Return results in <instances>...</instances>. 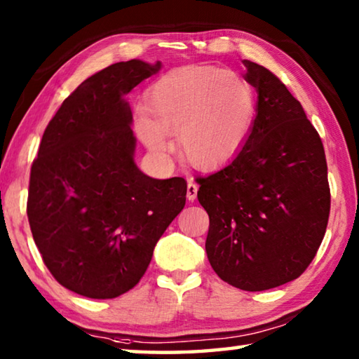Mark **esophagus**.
<instances>
[{
  "label": "esophagus",
  "instance_id": "obj_1",
  "mask_svg": "<svg viewBox=\"0 0 359 359\" xmlns=\"http://www.w3.org/2000/svg\"><path fill=\"white\" fill-rule=\"evenodd\" d=\"M196 194H198L196 182L190 180L187 184V199H188V201H194V199H196Z\"/></svg>",
  "mask_w": 359,
  "mask_h": 359
}]
</instances>
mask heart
I'll return each mask as SVG.
<instances>
[{
    "label": "heart",
    "mask_w": 359,
    "mask_h": 359,
    "mask_svg": "<svg viewBox=\"0 0 359 359\" xmlns=\"http://www.w3.org/2000/svg\"><path fill=\"white\" fill-rule=\"evenodd\" d=\"M147 114H137L136 133L151 155L180 154L193 168H220L250 136L257 93L244 77L215 66H184L151 83Z\"/></svg>",
    "instance_id": "heart-1"
}]
</instances>
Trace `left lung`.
I'll use <instances>...</instances> for the list:
<instances>
[{"mask_svg": "<svg viewBox=\"0 0 359 359\" xmlns=\"http://www.w3.org/2000/svg\"><path fill=\"white\" fill-rule=\"evenodd\" d=\"M258 93L250 136L226 166L198 179L209 214L205 252L217 276L263 291L299 277L323 241L330 185L321 139L288 88L242 60Z\"/></svg>", "mask_w": 359, "mask_h": 359, "instance_id": "left-lung-1", "label": "left lung"}]
</instances>
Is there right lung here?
Returning <instances> with one entry per match:
<instances>
[{
	"instance_id": "add662e5",
	"label": "right lung",
	"mask_w": 359,
	"mask_h": 359,
	"mask_svg": "<svg viewBox=\"0 0 359 359\" xmlns=\"http://www.w3.org/2000/svg\"><path fill=\"white\" fill-rule=\"evenodd\" d=\"M161 68L135 58L90 76L47 125L33 161V239L57 282L85 297L112 299L135 287L185 205L184 179H151L135 161L126 95Z\"/></svg>"
}]
</instances>
